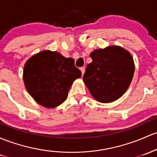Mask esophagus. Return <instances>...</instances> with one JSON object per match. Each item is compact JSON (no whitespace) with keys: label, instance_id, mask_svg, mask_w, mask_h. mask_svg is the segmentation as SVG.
Masks as SVG:
<instances>
[{"label":"esophagus","instance_id":"34e87169","mask_svg":"<svg viewBox=\"0 0 157 157\" xmlns=\"http://www.w3.org/2000/svg\"><path fill=\"white\" fill-rule=\"evenodd\" d=\"M80 70L81 71V72H82V75H83L84 72H85V68H84V67H81V68H80Z\"/></svg>","mask_w":157,"mask_h":157}]
</instances>
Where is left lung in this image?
Segmentation results:
<instances>
[{
  "mask_svg": "<svg viewBox=\"0 0 157 157\" xmlns=\"http://www.w3.org/2000/svg\"><path fill=\"white\" fill-rule=\"evenodd\" d=\"M92 62L87 65L84 83L94 99L110 103L121 97L128 89L135 66L131 54L118 46L94 50Z\"/></svg>",
  "mask_w": 157,
  "mask_h": 157,
  "instance_id": "8db88e82",
  "label": "left lung"
}]
</instances>
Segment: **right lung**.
<instances>
[{"instance_id":"obj_1","label":"right lung","mask_w":157,"mask_h":157,"mask_svg":"<svg viewBox=\"0 0 157 157\" xmlns=\"http://www.w3.org/2000/svg\"><path fill=\"white\" fill-rule=\"evenodd\" d=\"M80 77L75 60L51 51L33 56L26 63L23 73L27 92L38 104L48 108L63 104L73 82Z\"/></svg>"}]
</instances>
